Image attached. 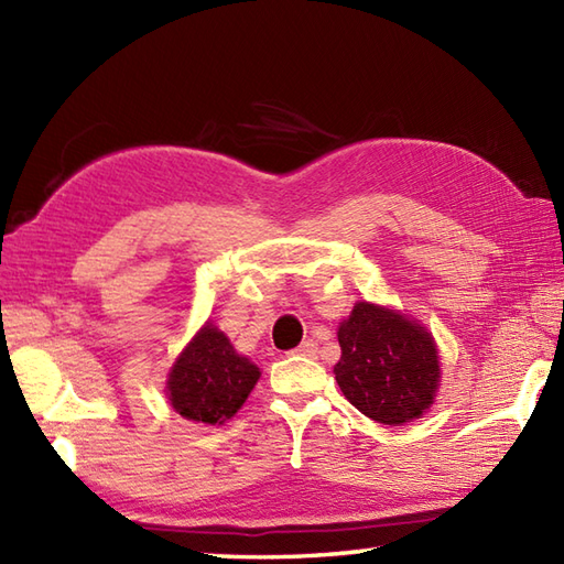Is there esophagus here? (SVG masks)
<instances>
[{"label": "esophagus", "instance_id": "obj_1", "mask_svg": "<svg viewBox=\"0 0 564 564\" xmlns=\"http://www.w3.org/2000/svg\"><path fill=\"white\" fill-rule=\"evenodd\" d=\"M293 354H297V356H307V358H315V356H317V344H315L313 339H305L301 346H297V349H295Z\"/></svg>", "mask_w": 564, "mask_h": 564}]
</instances>
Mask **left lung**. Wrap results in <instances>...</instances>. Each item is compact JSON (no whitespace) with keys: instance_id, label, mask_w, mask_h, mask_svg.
<instances>
[{"instance_id":"left-lung-1","label":"left lung","mask_w":564,"mask_h":564,"mask_svg":"<svg viewBox=\"0 0 564 564\" xmlns=\"http://www.w3.org/2000/svg\"><path fill=\"white\" fill-rule=\"evenodd\" d=\"M334 366L344 398L380 424L398 426L434 402L441 368L431 334L392 310L358 303L339 327Z\"/></svg>"}]
</instances>
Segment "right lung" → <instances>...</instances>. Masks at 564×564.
<instances>
[{
	"label": "right lung",
	"instance_id": "obj_1",
	"mask_svg": "<svg viewBox=\"0 0 564 564\" xmlns=\"http://www.w3.org/2000/svg\"><path fill=\"white\" fill-rule=\"evenodd\" d=\"M259 380V368L235 354L230 339L206 325L174 364L166 392L174 410L203 424H223Z\"/></svg>",
	"mask_w": 564,
	"mask_h": 564
}]
</instances>
